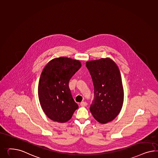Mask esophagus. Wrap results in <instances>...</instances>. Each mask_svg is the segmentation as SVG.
Listing matches in <instances>:
<instances>
[{"label": "esophagus", "mask_w": 158, "mask_h": 158, "mask_svg": "<svg viewBox=\"0 0 158 158\" xmlns=\"http://www.w3.org/2000/svg\"><path fill=\"white\" fill-rule=\"evenodd\" d=\"M80 105L82 107L86 106L87 105V103L85 102H81Z\"/></svg>", "instance_id": "34e87169"}]
</instances>
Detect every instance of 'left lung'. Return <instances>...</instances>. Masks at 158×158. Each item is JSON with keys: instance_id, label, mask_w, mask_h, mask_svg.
<instances>
[{"instance_id": "8db88e82", "label": "left lung", "mask_w": 158, "mask_h": 158, "mask_svg": "<svg viewBox=\"0 0 158 158\" xmlns=\"http://www.w3.org/2000/svg\"><path fill=\"white\" fill-rule=\"evenodd\" d=\"M86 67L94 85L90 111L99 123L106 124L115 118L123 105L124 90L119 68L109 58L87 61Z\"/></svg>"}]
</instances>
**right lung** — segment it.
I'll return each mask as SVG.
<instances>
[{
    "mask_svg": "<svg viewBox=\"0 0 158 158\" xmlns=\"http://www.w3.org/2000/svg\"><path fill=\"white\" fill-rule=\"evenodd\" d=\"M81 67L79 60L60 57L51 60L44 68L38 93L41 106L49 118L65 123L78 108L69 88V81Z\"/></svg>",
    "mask_w": 158,
    "mask_h": 158,
    "instance_id": "obj_1",
    "label": "right lung"
}]
</instances>
